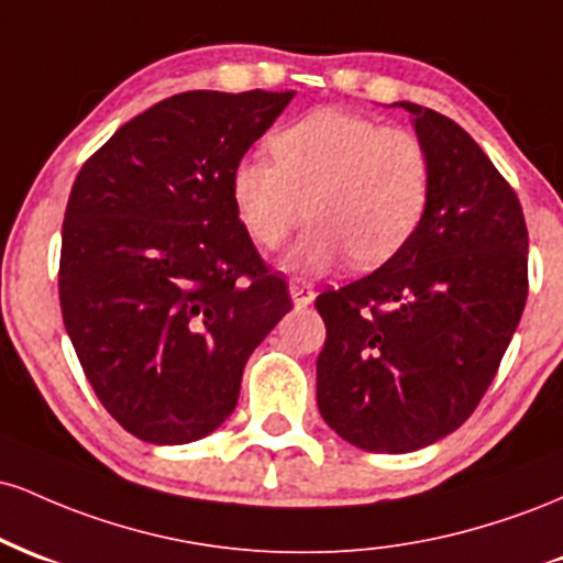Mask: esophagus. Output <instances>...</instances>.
Returning <instances> with one entry per match:
<instances>
[{
    "label": "esophagus",
    "instance_id": "34e87169",
    "mask_svg": "<svg viewBox=\"0 0 563 563\" xmlns=\"http://www.w3.org/2000/svg\"><path fill=\"white\" fill-rule=\"evenodd\" d=\"M290 299H294L296 307H309L314 301V288L303 280H290Z\"/></svg>",
    "mask_w": 563,
    "mask_h": 563
}]
</instances>
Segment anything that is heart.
<instances>
[{
  "label": "heart",
  "mask_w": 563,
  "mask_h": 563,
  "mask_svg": "<svg viewBox=\"0 0 563 563\" xmlns=\"http://www.w3.org/2000/svg\"><path fill=\"white\" fill-rule=\"evenodd\" d=\"M273 164L241 158L230 172L238 222L262 249L275 251L312 219L290 245L286 269L322 275L352 260L371 269L410 241L431 196V158L423 140L402 126L344 108H318L267 140Z\"/></svg>",
  "instance_id": "1"
}]
</instances>
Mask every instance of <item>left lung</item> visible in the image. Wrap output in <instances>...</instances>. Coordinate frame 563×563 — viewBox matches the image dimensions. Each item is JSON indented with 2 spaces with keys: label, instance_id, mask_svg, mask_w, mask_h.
Instances as JSON below:
<instances>
[{
  "label": "left lung",
  "instance_id": "8db88e82",
  "mask_svg": "<svg viewBox=\"0 0 563 563\" xmlns=\"http://www.w3.org/2000/svg\"><path fill=\"white\" fill-rule=\"evenodd\" d=\"M431 158L426 214L376 273L318 296L320 416L367 452L452 434L493 384L527 303V224L493 161L448 115L397 102Z\"/></svg>",
  "mask_w": 563,
  "mask_h": 563
}]
</instances>
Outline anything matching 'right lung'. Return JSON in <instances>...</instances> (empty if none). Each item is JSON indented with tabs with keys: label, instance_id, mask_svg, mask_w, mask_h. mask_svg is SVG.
<instances>
[{
	"label": "right lung",
	"instance_id": "right-lung-1",
	"mask_svg": "<svg viewBox=\"0 0 563 563\" xmlns=\"http://www.w3.org/2000/svg\"><path fill=\"white\" fill-rule=\"evenodd\" d=\"M290 100L174 95L121 126L70 187L63 322L97 399L142 442L187 444L228 421L251 352L294 307L230 200L232 166Z\"/></svg>",
	"mask_w": 563,
	"mask_h": 563
}]
</instances>
